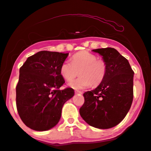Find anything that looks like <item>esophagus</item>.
<instances>
[{
    "mask_svg": "<svg viewBox=\"0 0 151 151\" xmlns=\"http://www.w3.org/2000/svg\"><path fill=\"white\" fill-rule=\"evenodd\" d=\"M74 92H75L76 94H82V92L80 91H77H77H75Z\"/></svg>",
    "mask_w": 151,
    "mask_h": 151,
    "instance_id": "1",
    "label": "esophagus"
}]
</instances>
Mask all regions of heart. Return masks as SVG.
<instances>
[{"label": "heart", "mask_w": 151, "mask_h": 151, "mask_svg": "<svg viewBox=\"0 0 151 151\" xmlns=\"http://www.w3.org/2000/svg\"><path fill=\"white\" fill-rule=\"evenodd\" d=\"M78 71L79 77L71 81L68 86L74 89H84L102 82L107 73V65L91 52L81 51L72 56V62H63L60 68V75L66 81L75 77Z\"/></svg>", "instance_id": "heart-1"}]
</instances>
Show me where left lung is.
<instances>
[{"instance_id":"left-lung-1","label":"left lung","mask_w":151,"mask_h":151,"mask_svg":"<svg viewBox=\"0 0 151 151\" xmlns=\"http://www.w3.org/2000/svg\"><path fill=\"white\" fill-rule=\"evenodd\" d=\"M93 51L103 56L107 73L95 89L83 93L84 103L79 113L90 126L110 129L120 123L131 108L134 72L127 60L116 49L98 48Z\"/></svg>"}]
</instances>
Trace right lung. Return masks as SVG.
Wrapping results in <instances>:
<instances>
[{"label":"right lung","instance_id":"1","mask_svg":"<svg viewBox=\"0 0 151 151\" xmlns=\"http://www.w3.org/2000/svg\"><path fill=\"white\" fill-rule=\"evenodd\" d=\"M68 54L38 52L19 69L16 105L22 121L32 129L43 132L54 127L65 103L73 97V88L59 89L65 83L60 68Z\"/></svg>","mask_w":151,"mask_h":151}]
</instances>
